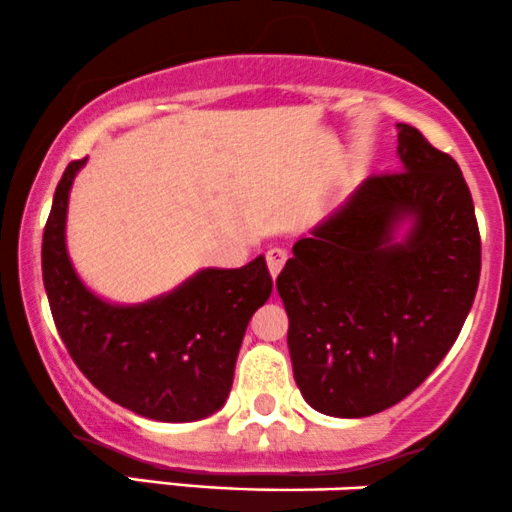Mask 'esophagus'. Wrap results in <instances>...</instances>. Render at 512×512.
<instances>
[{"label": "esophagus", "mask_w": 512, "mask_h": 512, "mask_svg": "<svg viewBox=\"0 0 512 512\" xmlns=\"http://www.w3.org/2000/svg\"><path fill=\"white\" fill-rule=\"evenodd\" d=\"M266 261H268L270 275H273V278H278L282 266H285V261H287V251L285 249H270L266 254Z\"/></svg>", "instance_id": "34e87169"}]
</instances>
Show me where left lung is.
Segmentation results:
<instances>
[{"instance_id":"obj_1","label":"left lung","mask_w":512,"mask_h":512,"mask_svg":"<svg viewBox=\"0 0 512 512\" xmlns=\"http://www.w3.org/2000/svg\"><path fill=\"white\" fill-rule=\"evenodd\" d=\"M398 158L400 172L366 179L278 275L294 381L328 417H369L422 386L477 294L482 242L458 162L410 124Z\"/></svg>"}]
</instances>
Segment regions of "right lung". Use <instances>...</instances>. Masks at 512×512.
Returning a JSON list of instances; mask_svg holds the SVG:
<instances>
[{"instance_id": "right-lung-1", "label": "right lung", "mask_w": 512, "mask_h": 512, "mask_svg": "<svg viewBox=\"0 0 512 512\" xmlns=\"http://www.w3.org/2000/svg\"><path fill=\"white\" fill-rule=\"evenodd\" d=\"M86 160L64 170L42 234V280L59 335L83 376L117 405L155 422L206 419L227 402L246 326L273 292L266 258L201 268L143 304L107 302L66 251L71 184Z\"/></svg>"}]
</instances>
